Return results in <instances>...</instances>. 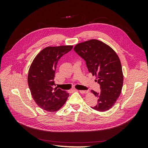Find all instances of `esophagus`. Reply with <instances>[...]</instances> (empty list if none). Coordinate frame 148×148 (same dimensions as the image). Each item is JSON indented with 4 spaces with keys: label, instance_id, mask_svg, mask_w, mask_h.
Returning a JSON list of instances; mask_svg holds the SVG:
<instances>
[{
    "label": "esophagus",
    "instance_id": "obj_1",
    "mask_svg": "<svg viewBox=\"0 0 148 148\" xmlns=\"http://www.w3.org/2000/svg\"><path fill=\"white\" fill-rule=\"evenodd\" d=\"M76 91H79V92H81L82 94H85V93L88 92V91H86V90H77V89H76Z\"/></svg>",
    "mask_w": 148,
    "mask_h": 148
}]
</instances>
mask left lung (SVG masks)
Wrapping results in <instances>:
<instances>
[{
    "instance_id": "left-lung-1",
    "label": "left lung",
    "mask_w": 148,
    "mask_h": 148,
    "mask_svg": "<svg viewBox=\"0 0 148 148\" xmlns=\"http://www.w3.org/2000/svg\"><path fill=\"white\" fill-rule=\"evenodd\" d=\"M74 51L86 62L89 73L96 76L101 91L91 92L97 97L92 109L104 112L112 108L119 97L123 82L122 65L115 52L99 40L91 39L79 43Z\"/></svg>"
}]
</instances>
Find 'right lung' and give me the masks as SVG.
Segmentation results:
<instances>
[{
    "label": "right lung",
    "instance_id": "right-lung-1",
    "mask_svg": "<svg viewBox=\"0 0 148 148\" xmlns=\"http://www.w3.org/2000/svg\"><path fill=\"white\" fill-rule=\"evenodd\" d=\"M72 48V46L47 47L38 53L30 66L28 75L29 88L34 101L44 110H59L69 96L65 91L53 89V86L58 61Z\"/></svg>",
    "mask_w": 148,
    "mask_h": 148
}]
</instances>
